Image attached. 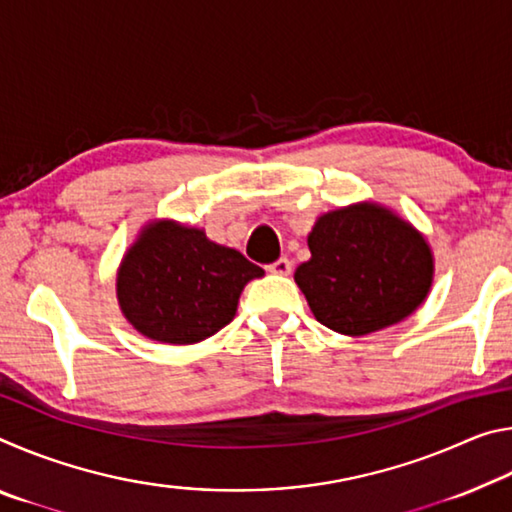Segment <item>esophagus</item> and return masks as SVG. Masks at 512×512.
<instances>
[{
    "instance_id": "34e87169",
    "label": "esophagus",
    "mask_w": 512,
    "mask_h": 512,
    "mask_svg": "<svg viewBox=\"0 0 512 512\" xmlns=\"http://www.w3.org/2000/svg\"><path fill=\"white\" fill-rule=\"evenodd\" d=\"M268 273H275V275H289L291 273V262L287 257H280L275 259L273 264H268Z\"/></svg>"
}]
</instances>
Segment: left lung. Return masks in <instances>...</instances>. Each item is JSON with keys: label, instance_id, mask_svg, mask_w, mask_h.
<instances>
[{"label": "left lung", "instance_id": "8db88e82", "mask_svg": "<svg viewBox=\"0 0 512 512\" xmlns=\"http://www.w3.org/2000/svg\"><path fill=\"white\" fill-rule=\"evenodd\" d=\"M307 244L311 259L293 277L318 323L339 334L363 336L400 323L431 289L427 239L377 203L318 216Z\"/></svg>", "mask_w": 512, "mask_h": 512}]
</instances>
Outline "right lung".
<instances>
[{"label": "right lung", "instance_id": "obj_1", "mask_svg": "<svg viewBox=\"0 0 512 512\" xmlns=\"http://www.w3.org/2000/svg\"><path fill=\"white\" fill-rule=\"evenodd\" d=\"M262 275L239 250L214 244L203 230L151 221L121 259L117 300L146 339L192 345L228 325L241 291Z\"/></svg>", "mask_w": 512, "mask_h": 512}]
</instances>
